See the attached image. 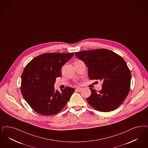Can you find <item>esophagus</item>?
Returning a JSON list of instances; mask_svg holds the SVG:
<instances>
[{"label":"esophagus","mask_w":148,"mask_h":148,"mask_svg":"<svg viewBox=\"0 0 148 148\" xmlns=\"http://www.w3.org/2000/svg\"><path fill=\"white\" fill-rule=\"evenodd\" d=\"M82 90V88H80V87H77V88H76V89H75V91H77V92H80Z\"/></svg>","instance_id":"esophagus-1"}]
</instances>
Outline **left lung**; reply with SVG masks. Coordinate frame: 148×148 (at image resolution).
Returning <instances> with one entry per match:
<instances>
[{
	"instance_id": "8db88e82",
	"label": "left lung",
	"mask_w": 148,
	"mask_h": 148,
	"mask_svg": "<svg viewBox=\"0 0 148 148\" xmlns=\"http://www.w3.org/2000/svg\"><path fill=\"white\" fill-rule=\"evenodd\" d=\"M75 56L88 68L91 80H103L102 90L98 92L90 88L91 96L87 102L99 112L114 110L122 104L130 90L131 74L122 57L105 49L82 51Z\"/></svg>"
}]
</instances>
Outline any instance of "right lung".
Instances as JSON below:
<instances>
[{"instance_id": "right-lung-1", "label": "right lung", "mask_w": 148, "mask_h": 148, "mask_svg": "<svg viewBox=\"0 0 148 148\" xmlns=\"http://www.w3.org/2000/svg\"><path fill=\"white\" fill-rule=\"evenodd\" d=\"M74 53H46L34 58L25 66L21 75V91L32 109L41 115L50 116L66 106L73 88L66 87L61 93L55 90L56 79L61 69Z\"/></svg>"}]
</instances>
